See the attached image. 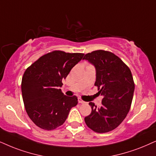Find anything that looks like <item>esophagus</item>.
I'll use <instances>...</instances> for the list:
<instances>
[{
	"label": "esophagus",
	"mask_w": 156,
	"mask_h": 156,
	"mask_svg": "<svg viewBox=\"0 0 156 156\" xmlns=\"http://www.w3.org/2000/svg\"><path fill=\"white\" fill-rule=\"evenodd\" d=\"M78 103H80V104H85V103H86V102H85L82 99V98H78Z\"/></svg>",
	"instance_id": "esophagus-1"
}]
</instances>
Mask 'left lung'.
I'll return each mask as SVG.
<instances>
[{
	"label": "left lung",
	"instance_id": "1",
	"mask_svg": "<svg viewBox=\"0 0 156 156\" xmlns=\"http://www.w3.org/2000/svg\"><path fill=\"white\" fill-rule=\"evenodd\" d=\"M83 59L95 66L94 85L104 96L99 107L90 102L91 112L85 117V122L96 133H108L122 123L130 109L135 90L133 75L129 67L109 51H93Z\"/></svg>",
	"mask_w": 156,
	"mask_h": 156
}]
</instances>
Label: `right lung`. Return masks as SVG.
I'll return each instance as SVG.
<instances>
[{
	"label": "right lung",
	"mask_w": 156,
	"mask_h": 156,
	"mask_svg": "<svg viewBox=\"0 0 156 156\" xmlns=\"http://www.w3.org/2000/svg\"><path fill=\"white\" fill-rule=\"evenodd\" d=\"M83 55L54 50L42 55L25 70L21 80L23 101L26 112L37 127L45 130L56 129L77 105L76 96L64 95L58 87Z\"/></svg>",
	"instance_id": "right-lung-1"
}]
</instances>
